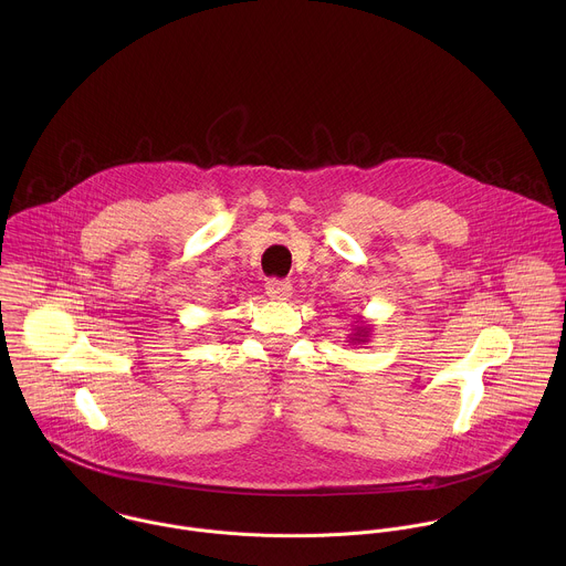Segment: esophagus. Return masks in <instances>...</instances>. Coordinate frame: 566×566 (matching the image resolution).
Returning a JSON list of instances; mask_svg holds the SVG:
<instances>
[{"label": "esophagus", "instance_id": "1", "mask_svg": "<svg viewBox=\"0 0 566 566\" xmlns=\"http://www.w3.org/2000/svg\"><path fill=\"white\" fill-rule=\"evenodd\" d=\"M265 294H268L272 301H281V303H285V301H290V298H292L294 287H292V283H290V281H276V279H272V281H268V283H265Z\"/></svg>", "mask_w": 566, "mask_h": 566}]
</instances>
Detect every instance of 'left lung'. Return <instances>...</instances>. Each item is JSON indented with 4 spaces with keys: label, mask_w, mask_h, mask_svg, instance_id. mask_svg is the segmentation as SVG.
<instances>
[{
    "label": "left lung",
    "mask_w": 566,
    "mask_h": 566,
    "mask_svg": "<svg viewBox=\"0 0 566 566\" xmlns=\"http://www.w3.org/2000/svg\"><path fill=\"white\" fill-rule=\"evenodd\" d=\"M370 331H373V326L364 323V318H359V324H355L353 333L348 335V342L350 344H366L370 339Z\"/></svg>",
    "instance_id": "8db88e82"
}]
</instances>
